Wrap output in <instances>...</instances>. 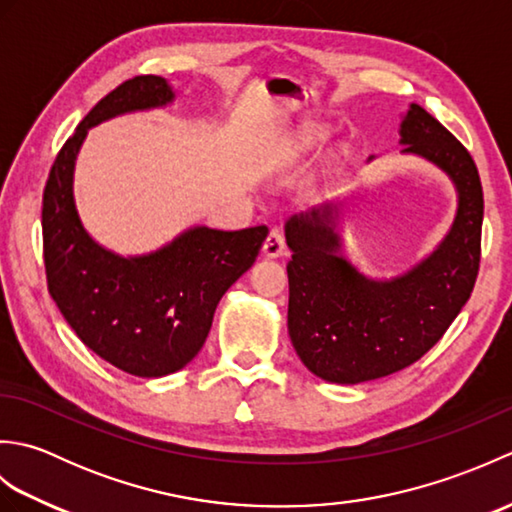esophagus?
I'll list each match as a JSON object with an SVG mask.
<instances>
[{
    "instance_id": "esophagus-1",
    "label": "esophagus",
    "mask_w": 512,
    "mask_h": 512,
    "mask_svg": "<svg viewBox=\"0 0 512 512\" xmlns=\"http://www.w3.org/2000/svg\"><path fill=\"white\" fill-rule=\"evenodd\" d=\"M286 253V235L279 226L270 228V233L264 242V255L266 257H279Z\"/></svg>"
}]
</instances>
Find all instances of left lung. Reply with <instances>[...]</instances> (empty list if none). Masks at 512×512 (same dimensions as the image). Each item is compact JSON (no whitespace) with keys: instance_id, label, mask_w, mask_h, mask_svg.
Segmentation results:
<instances>
[{"instance_id":"obj_1","label":"left lung","mask_w":512,"mask_h":512,"mask_svg":"<svg viewBox=\"0 0 512 512\" xmlns=\"http://www.w3.org/2000/svg\"><path fill=\"white\" fill-rule=\"evenodd\" d=\"M400 136L405 154L447 171L460 195L449 235L422 264L391 281L363 277L336 255L330 202L286 224L288 332L303 365L330 383H365L416 363L458 317L480 270L484 193L471 154L416 103Z\"/></svg>"}]
</instances>
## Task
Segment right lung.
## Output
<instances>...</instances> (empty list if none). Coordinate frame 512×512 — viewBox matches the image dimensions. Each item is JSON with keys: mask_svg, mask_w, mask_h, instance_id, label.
<instances>
[{"mask_svg": "<svg viewBox=\"0 0 512 512\" xmlns=\"http://www.w3.org/2000/svg\"><path fill=\"white\" fill-rule=\"evenodd\" d=\"M162 76L143 74L96 103L52 162L43 189V264L48 292L76 336L123 372L158 378L202 350L224 292L253 266L268 226H195L143 257H118L85 233L72 195L74 160L88 129L107 118L167 105Z\"/></svg>", "mask_w": 512, "mask_h": 512, "instance_id": "obj_1", "label": "right lung"}]
</instances>
